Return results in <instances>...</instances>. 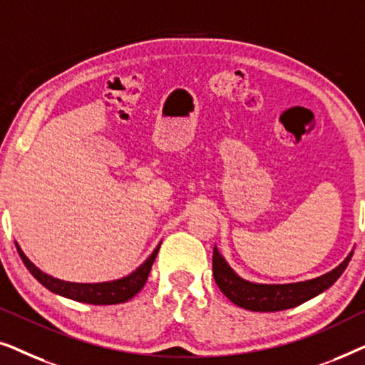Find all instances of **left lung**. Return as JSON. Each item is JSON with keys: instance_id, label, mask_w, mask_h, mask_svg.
I'll use <instances>...</instances> for the list:
<instances>
[{"instance_id": "1", "label": "left lung", "mask_w": 365, "mask_h": 365, "mask_svg": "<svg viewBox=\"0 0 365 365\" xmlns=\"http://www.w3.org/2000/svg\"><path fill=\"white\" fill-rule=\"evenodd\" d=\"M351 252L331 272L324 274L321 277L311 279V281L294 282V284H254L244 281L227 266L216 247L212 252V274L214 281L221 289L224 296L239 307L247 309L254 312H276L284 309L296 307L299 304L316 297L332 286L346 271L349 261L352 257Z\"/></svg>"}]
</instances>
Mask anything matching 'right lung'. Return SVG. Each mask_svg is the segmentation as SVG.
<instances>
[{
	"mask_svg": "<svg viewBox=\"0 0 365 365\" xmlns=\"http://www.w3.org/2000/svg\"><path fill=\"white\" fill-rule=\"evenodd\" d=\"M159 246H161V244H159ZM159 246L154 249V252L146 259V261H144V264H141V266H139L134 272L129 274V276L118 279V281L98 282V284L68 282L53 276H48V274L39 271V269L34 266L26 256H24V252L19 249L18 244H16V249H18L19 257L23 259L24 266H26L28 271L38 279V282H41L43 286L49 289L51 292L59 294V296L63 297L73 299V301H78V302L94 304V306H111V304H121V302L129 301V299H133L144 287V284L148 281L149 272H151L154 259L158 256Z\"/></svg>",
	"mask_w": 365,
	"mask_h": 365,
	"instance_id": "add662e5",
	"label": "right lung"
}]
</instances>
